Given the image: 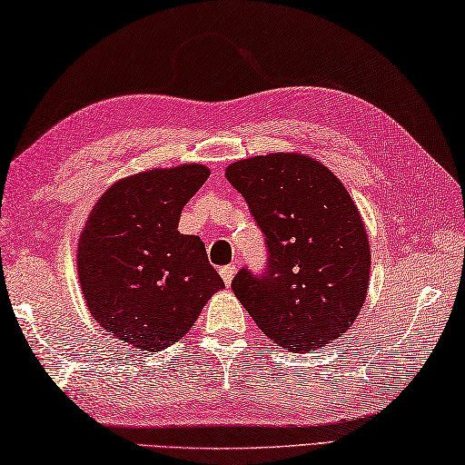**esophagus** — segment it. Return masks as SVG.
I'll use <instances>...</instances> for the list:
<instances>
[{
	"mask_svg": "<svg viewBox=\"0 0 465 465\" xmlns=\"http://www.w3.org/2000/svg\"><path fill=\"white\" fill-rule=\"evenodd\" d=\"M219 272H221V278L224 280V284L231 286V282H232V278H234L236 268H234V266H223Z\"/></svg>",
	"mask_w": 465,
	"mask_h": 465,
	"instance_id": "obj_1",
	"label": "esophagus"
}]
</instances>
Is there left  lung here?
<instances>
[{
  "label": "left lung",
  "mask_w": 465,
  "mask_h": 465,
  "mask_svg": "<svg viewBox=\"0 0 465 465\" xmlns=\"http://www.w3.org/2000/svg\"><path fill=\"white\" fill-rule=\"evenodd\" d=\"M266 236L262 276L232 280L256 325L290 351L322 349L341 337L363 308L371 248L363 219L323 163L303 153H268L226 167Z\"/></svg>",
  "instance_id": "left-lung-1"
}]
</instances>
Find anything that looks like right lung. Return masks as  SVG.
I'll use <instances>...</instances> for the list:
<instances>
[{
  "label": "right lung",
  "mask_w": 465,
  "mask_h": 465,
  "mask_svg": "<svg viewBox=\"0 0 465 465\" xmlns=\"http://www.w3.org/2000/svg\"><path fill=\"white\" fill-rule=\"evenodd\" d=\"M209 173L187 163L124 177L90 211L78 239V280L88 312L120 341L152 353L167 349L224 288L199 236L177 231Z\"/></svg>",
  "instance_id": "add662e5"
}]
</instances>
